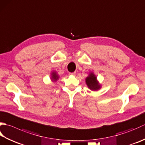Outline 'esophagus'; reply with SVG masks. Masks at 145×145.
Masks as SVG:
<instances>
[{"label": "esophagus", "instance_id": "obj_1", "mask_svg": "<svg viewBox=\"0 0 145 145\" xmlns=\"http://www.w3.org/2000/svg\"><path fill=\"white\" fill-rule=\"evenodd\" d=\"M70 75H75L76 74V72H74L70 73Z\"/></svg>", "mask_w": 145, "mask_h": 145}]
</instances>
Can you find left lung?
<instances>
[{"mask_svg":"<svg viewBox=\"0 0 145 145\" xmlns=\"http://www.w3.org/2000/svg\"><path fill=\"white\" fill-rule=\"evenodd\" d=\"M86 84L88 87L92 90H97L100 89V86L98 84L97 78L93 73H90L89 76L87 77Z\"/></svg>","mask_w":145,"mask_h":145,"instance_id":"left-lung-1","label":"left lung"}]
</instances>
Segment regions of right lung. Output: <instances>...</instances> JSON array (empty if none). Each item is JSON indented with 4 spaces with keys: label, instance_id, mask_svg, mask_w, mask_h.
Wrapping results in <instances>:
<instances>
[{
    "label": "right lung",
    "instance_id": "1",
    "mask_svg": "<svg viewBox=\"0 0 145 145\" xmlns=\"http://www.w3.org/2000/svg\"><path fill=\"white\" fill-rule=\"evenodd\" d=\"M52 78L54 80H57V79L58 78V75L56 74V73H52Z\"/></svg>",
    "mask_w": 145,
    "mask_h": 145
}]
</instances>
